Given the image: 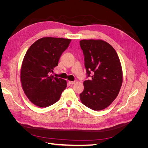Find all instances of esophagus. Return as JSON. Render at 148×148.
Here are the masks:
<instances>
[{"label":"esophagus","instance_id":"1","mask_svg":"<svg viewBox=\"0 0 148 148\" xmlns=\"http://www.w3.org/2000/svg\"><path fill=\"white\" fill-rule=\"evenodd\" d=\"M69 83H70V84H75V83H76V82H75V81H69Z\"/></svg>","mask_w":148,"mask_h":148}]
</instances>
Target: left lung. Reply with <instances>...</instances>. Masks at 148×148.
I'll list each match as a JSON object with an SVG mask.
<instances>
[{"instance_id": "1", "label": "left lung", "mask_w": 148, "mask_h": 148, "mask_svg": "<svg viewBox=\"0 0 148 148\" xmlns=\"http://www.w3.org/2000/svg\"><path fill=\"white\" fill-rule=\"evenodd\" d=\"M87 78L79 97L84 105L101 110L111 104L119 95L123 77L120 62L113 47L102 40H82Z\"/></svg>"}]
</instances>
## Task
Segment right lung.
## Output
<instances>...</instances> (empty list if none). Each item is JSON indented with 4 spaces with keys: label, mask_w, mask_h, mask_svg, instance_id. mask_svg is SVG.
<instances>
[{
    "label": "right lung",
    "mask_w": 148,
    "mask_h": 148,
    "mask_svg": "<svg viewBox=\"0 0 148 148\" xmlns=\"http://www.w3.org/2000/svg\"><path fill=\"white\" fill-rule=\"evenodd\" d=\"M71 40L42 38L28 49L22 63L21 82L29 100L40 107L50 106L59 100L66 87V80L51 74L58 65Z\"/></svg>",
    "instance_id": "1"
}]
</instances>
